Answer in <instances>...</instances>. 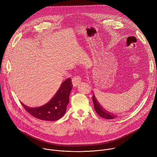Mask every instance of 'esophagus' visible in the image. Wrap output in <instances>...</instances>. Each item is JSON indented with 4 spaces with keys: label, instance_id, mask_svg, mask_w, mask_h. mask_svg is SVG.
Masks as SVG:
<instances>
[{
    "label": "esophagus",
    "instance_id": "obj_1",
    "mask_svg": "<svg viewBox=\"0 0 157 157\" xmlns=\"http://www.w3.org/2000/svg\"><path fill=\"white\" fill-rule=\"evenodd\" d=\"M81 78L79 76H76L72 78V83L73 86H76L81 82Z\"/></svg>",
    "mask_w": 157,
    "mask_h": 157
}]
</instances>
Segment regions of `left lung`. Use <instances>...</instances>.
<instances>
[{
	"label": "left lung",
	"instance_id": "left-lung-1",
	"mask_svg": "<svg viewBox=\"0 0 157 157\" xmlns=\"http://www.w3.org/2000/svg\"><path fill=\"white\" fill-rule=\"evenodd\" d=\"M93 101L94 103V107L97 114L101 117L105 118L106 119H113L116 117V115L114 114L113 113H110L104 109L101 105L99 104L98 101L96 99V97L94 96V94L93 96Z\"/></svg>",
	"mask_w": 157,
	"mask_h": 157
}]
</instances>
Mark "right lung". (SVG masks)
I'll return each instance as SVG.
<instances>
[{
	"label": "right lung",
	"instance_id": "right-lung-1",
	"mask_svg": "<svg viewBox=\"0 0 157 157\" xmlns=\"http://www.w3.org/2000/svg\"><path fill=\"white\" fill-rule=\"evenodd\" d=\"M72 88L71 78H67L61 84L55 96L46 104L38 107H29L23 103L21 104L25 110L34 117L41 121H55L65 114Z\"/></svg>",
	"mask_w": 157,
	"mask_h": 157
}]
</instances>
